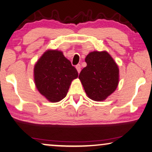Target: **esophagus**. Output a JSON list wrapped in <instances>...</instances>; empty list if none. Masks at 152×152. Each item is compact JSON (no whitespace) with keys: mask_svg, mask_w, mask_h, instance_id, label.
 Listing matches in <instances>:
<instances>
[{"mask_svg":"<svg viewBox=\"0 0 152 152\" xmlns=\"http://www.w3.org/2000/svg\"><path fill=\"white\" fill-rule=\"evenodd\" d=\"M76 68L77 71H78V73H80V69H81V66H80V64H78V65H76Z\"/></svg>","mask_w":152,"mask_h":152,"instance_id":"34e87169","label":"esophagus"}]
</instances>
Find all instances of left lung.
<instances>
[{
  "label": "left lung",
  "instance_id": "left-lung-1",
  "mask_svg": "<svg viewBox=\"0 0 152 152\" xmlns=\"http://www.w3.org/2000/svg\"><path fill=\"white\" fill-rule=\"evenodd\" d=\"M85 61L87 65L82 69L79 79L86 95L96 102L105 100L118 85V67L106 51L91 52Z\"/></svg>",
  "mask_w": 152,
  "mask_h": 152
}]
</instances>
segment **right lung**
Here are the masks:
<instances>
[{"instance_id": "1", "label": "right lung", "mask_w": 152, "mask_h": 152, "mask_svg": "<svg viewBox=\"0 0 152 152\" xmlns=\"http://www.w3.org/2000/svg\"><path fill=\"white\" fill-rule=\"evenodd\" d=\"M38 91L50 102L66 97L72 81L78 76L71 62L59 50H49L38 59L34 69Z\"/></svg>"}]
</instances>
